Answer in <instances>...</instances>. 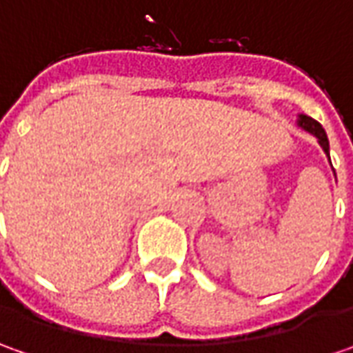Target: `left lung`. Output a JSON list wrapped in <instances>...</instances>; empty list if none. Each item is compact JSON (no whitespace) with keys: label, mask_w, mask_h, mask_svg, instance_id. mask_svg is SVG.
<instances>
[{"label":"left lung","mask_w":353,"mask_h":353,"mask_svg":"<svg viewBox=\"0 0 353 353\" xmlns=\"http://www.w3.org/2000/svg\"><path fill=\"white\" fill-rule=\"evenodd\" d=\"M299 125H301L303 129H306L308 133H312V135L319 139L320 147L324 149V153L328 155V149H330V145H328V137H326V131L322 129V125H320L319 121L308 116H299ZM328 159H330V157H328Z\"/></svg>","instance_id":"1"}]
</instances>
